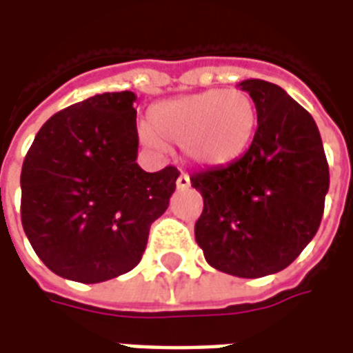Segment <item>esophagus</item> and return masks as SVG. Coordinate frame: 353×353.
Wrapping results in <instances>:
<instances>
[{
	"label": "esophagus",
	"instance_id": "esophagus-1",
	"mask_svg": "<svg viewBox=\"0 0 353 353\" xmlns=\"http://www.w3.org/2000/svg\"><path fill=\"white\" fill-rule=\"evenodd\" d=\"M176 185H177V189H181V191H183V189H189V187H191V179H189L187 174H181V176L177 177Z\"/></svg>",
	"mask_w": 353,
	"mask_h": 353
}]
</instances>
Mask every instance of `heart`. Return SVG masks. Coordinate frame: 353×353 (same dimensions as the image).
Wrapping results in <instances>:
<instances>
[{
    "mask_svg": "<svg viewBox=\"0 0 353 353\" xmlns=\"http://www.w3.org/2000/svg\"><path fill=\"white\" fill-rule=\"evenodd\" d=\"M255 128L257 108L250 94L240 88H212L154 105L143 139L157 151L183 147L194 164L219 168L248 151Z\"/></svg>",
    "mask_w": 353,
    "mask_h": 353,
    "instance_id": "1",
    "label": "heart"
}]
</instances>
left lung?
Here are the masks:
<instances>
[{"label":"left lung","instance_id":"obj_1","mask_svg":"<svg viewBox=\"0 0 353 353\" xmlns=\"http://www.w3.org/2000/svg\"><path fill=\"white\" fill-rule=\"evenodd\" d=\"M240 87L255 101L257 130L238 161L192 174L204 199L194 238L208 265L261 278L291 265L316 236L329 166L318 126L301 103L268 81Z\"/></svg>","mask_w":353,"mask_h":353}]
</instances>
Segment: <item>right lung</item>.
Returning a JSON list of instances; mask_svg holds the SVG:
<instances>
[{
  "label": "right lung",
  "instance_id": "right-lung-1",
  "mask_svg": "<svg viewBox=\"0 0 353 353\" xmlns=\"http://www.w3.org/2000/svg\"><path fill=\"white\" fill-rule=\"evenodd\" d=\"M136 94H96L58 111L28 151L22 227L52 272L98 283L141 261L149 229L170 204L179 172L138 166Z\"/></svg>",
  "mask_w": 353,
  "mask_h": 353
}]
</instances>
